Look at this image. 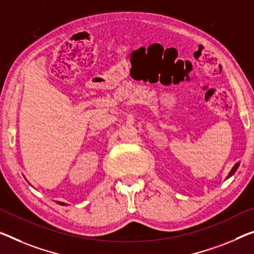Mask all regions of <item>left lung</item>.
<instances>
[{"label":"left lung","instance_id":"8db88e82","mask_svg":"<svg viewBox=\"0 0 254 254\" xmlns=\"http://www.w3.org/2000/svg\"><path fill=\"white\" fill-rule=\"evenodd\" d=\"M240 163H241L240 161H239V162H237V163H235V166H234V167L232 168V169H231V171H229L228 176H227V177H226V179H228L229 177H232V176H233V175L236 173V170H237V169H239V167H240Z\"/></svg>","mask_w":254,"mask_h":254}]
</instances>
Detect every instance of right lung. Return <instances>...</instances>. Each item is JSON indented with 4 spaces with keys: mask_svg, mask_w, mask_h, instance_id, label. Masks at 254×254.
Here are the masks:
<instances>
[{
    "mask_svg": "<svg viewBox=\"0 0 254 254\" xmlns=\"http://www.w3.org/2000/svg\"><path fill=\"white\" fill-rule=\"evenodd\" d=\"M28 184L30 185V183H28ZM57 203H58V204H60V205H67V204L64 203V202H59V201H57Z\"/></svg>",
    "mask_w": 254,
    "mask_h": 254,
    "instance_id": "1",
    "label": "right lung"
}]
</instances>
